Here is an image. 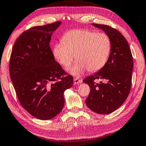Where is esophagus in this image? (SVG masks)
I'll use <instances>...</instances> for the list:
<instances>
[{
	"instance_id": "obj_1",
	"label": "esophagus",
	"mask_w": 146,
	"mask_h": 146,
	"mask_svg": "<svg viewBox=\"0 0 146 146\" xmlns=\"http://www.w3.org/2000/svg\"><path fill=\"white\" fill-rule=\"evenodd\" d=\"M74 84H76V85L80 84V83H82V80H80V79H78V78H74Z\"/></svg>"
}]
</instances>
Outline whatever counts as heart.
I'll return each instance as SVG.
<instances>
[{
	"mask_svg": "<svg viewBox=\"0 0 146 146\" xmlns=\"http://www.w3.org/2000/svg\"><path fill=\"white\" fill-rule=\"evenodd\" d=\"M112 44L106 33H98L89 30H72L66 32L62 42L54 45L55 58L66 69L77 59L70 70L72 74L80 76L87 70L97 72L108 61Z\"/></svg>",
	"mask_w": 146,
	"mask_h": 146,
	"instance_id": "heart-1",
	"label": "heart"
}]
</instances>
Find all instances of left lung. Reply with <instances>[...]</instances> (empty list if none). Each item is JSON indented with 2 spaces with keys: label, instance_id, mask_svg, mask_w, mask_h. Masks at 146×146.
I'll use <instances>...</instances> for the list:
<instances>
[{
  "label": "left lung",
  "instance_id": "8db88e82",
  "mask_svg": "<svg viewBox=\"0 0 146 146\" xmlns=\"http://www.w3.org/2000/svg\"><path fill=\"white\" fill-rule=\"evenodd\" d=\"M92 25L102 29L108 35L111 40L112 48L106 65L83 81L90 88L85 104L95 113L107 114L119 108L129 94L133 56L128 42L119 31L108 25L95 23ZM97 79L104 82L102 81L98 84Z\"/></svg>",
  "mask_w": 146,
  "mask_h": 146
}]
</instances>
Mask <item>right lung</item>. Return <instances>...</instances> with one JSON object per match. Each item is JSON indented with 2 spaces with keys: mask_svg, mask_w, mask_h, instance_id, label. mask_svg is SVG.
Wrapping results in <instances>:
<instances>
[{
  "mask_svg": "<svg viewBox=\"0 0 146 146\" xmlns=\"http://www.w3.org/2000/svg\"><path fill=\"white\" fill-rule=\"evenodd\" d=\"M61 22L34 26L19 36L9 59V75L17 96L28 113L50 120L63 109L64 92L73 77L55 61L50 41Z\"/></svg>",
  "mask_w": 146,
  "mask_h": 146,
  "instance_id": "obj_1",
  "label": "right lung"
}]
</instances>
